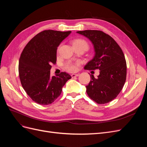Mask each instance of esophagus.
Returning <instances> with one entry per match:
<instances>
[{
  "mask_svg": "<svg viewBox=\"0 0 147 147\" xmlns=\"http://www.w3.org/2000/svg\"><path fill=\"white\" fill-rule=\"evenodd\" d=\"M79 75V74H72L71 75V77H72V78H75V77H78Z\"/></svg>",
  "mask_w": 147,
  "mask_h": 147,
  "instance_id": "obj_1",
  "label": "esophagus"
}]
</instances>
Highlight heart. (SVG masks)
<instances>
[{
  "label": "heart",
  "instance_id": "b5f03b06",
  "mask_svg": "<svg viewBox=\"0 0 147 147\" xmlns=\"http://www.w3.org/2000/svg\"><path fill=\"white\" fill-rule=\"evenodd\" d=\"M72 44L74 47H84L86 49L88 48V43L84 40L82 38L75 39L73 41ZM78 64H79L78 62H77V63H73L72 61H68L65 64L64 67H65V69L67 70H68L69 72H74L77 70V65Z\"/></svg>",
  "mask_w": 147,
  "mask_h": 147
}]
</instances>
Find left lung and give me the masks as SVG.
Wrapping results in <instances>:
<instances>
[{"label": "left lung", "instance_id": "1", "mask_svg": "<svg viewBox=\"0 0 147 147\" xmlns=\"http://www.w3.org/2000/svg\"><path fill=\"white\" fill-rule=\"evenodd\" d=\"M90 40L95 55L84 66V69H99L95 78L91 75L86 87L90 98L99 104L112 101L119 94L126 79V62L121 48L109 35L100 30L77 31Z\"/></svg>", "mask_w": 147, "mask_h": 147}]
</instances>
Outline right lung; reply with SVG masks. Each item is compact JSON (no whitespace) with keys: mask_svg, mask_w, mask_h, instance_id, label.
Listing matches in <instances>:
<instances>
[{"mask_svg":"<svg viewBox=\"0 0 147 147\" xmlns=\"http://www.w3.org/2000/svg\"><path fill=\"white\" fill-rule=\"evenodd\" d=\"M70 33L43 30L31 39L21 53L18 65L21 85L31 99L40 105L53 103L71 78L66 72L50 75L51 65L56 62L57 47Z\"/></svg>","mask_w":147,"mask_h":147,"instance_id":"1","label":"right lung"}]
</instances>
